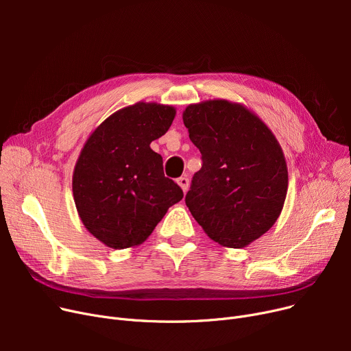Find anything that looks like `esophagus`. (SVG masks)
I'll use <instances>...</instances> for the list:
<instances>
[{
  "instance_id": "1",
  "label": "esophagus",
  "mask_w": 351,
  "mask_h": 351,
  "mask_svg": "<svg viewBox=\"0 0 351 351\" xmlns=\"http://www.w3.org/2000/svg\"><path fill=\"white\" fill-rule=\"evenodd\" d=\"M176 182H178V185L180 186V189L183 192L188 191V188H189V179H188V176H180Z\"/></svg>"
}]
</instances>
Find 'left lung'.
<instances>
[{
  "label": "left lung",
  "mask_w": 351,
  "mask_h": 351,
  "mask_svg": "<svg viewBox=\"0 0 351 351\" xmlns=\"http://www.w3.org/2000/svg\"><path fill=\"white\" fill-rule=\"evenodd\" d=\"M182 118L204 162L186 206L212 241L250 245L285 206L289 175L279 141L247 106L228 99L191 104Z\"/></svg>",
  "instance_id": "1"
}]
</instances>
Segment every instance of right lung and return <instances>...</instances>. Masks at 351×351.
<instances>
[{
	"label": "right lung",
	"instance_id": "1",
	"mask_svg": "<svg viewBox=\"0 0 351 351\" xmlns=\"http://www.w3.org/2000/svg\"><path fill=\"white\" fill-rule=\"evenodd\" d=\"M172 105L136 102L108 117L86 139L72 175L73 202L86 230L112 249L142 245L183 197L163 175L151 142L168 132Z\"/></svg>",
	"mask_w": 351,
	"mask_h": 351
}]
</instances>
